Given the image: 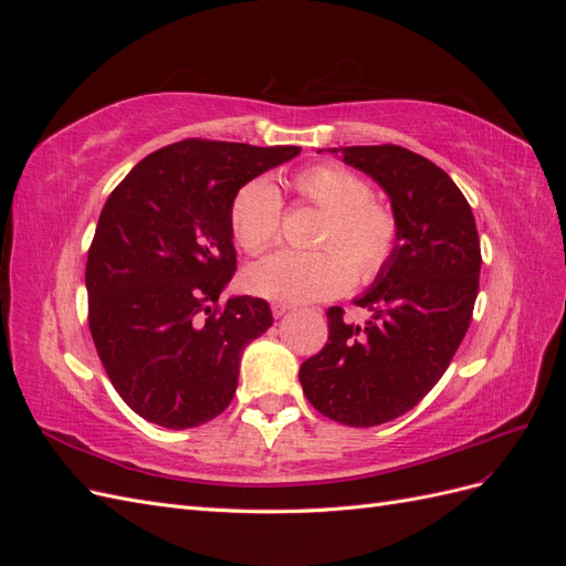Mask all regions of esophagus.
Wrapping results in <instances>:
<instances>
[{"mask_svg": "<svg viewBox=\"0 0 566 566\" xmlns=\"http://www.w3.org/2000/svg\"><path fill=\"white\" fill-rule=\"evenodd\" d=\"M290 310H293V306L285 304V302H273V304H271V312H273V316H276V318H281V316L287 314Z\"/></svg>", "mask_w": 566, "mask_h": 566, "instance_id": "esophagus-1", "label": "esophagus"}]
</instances>
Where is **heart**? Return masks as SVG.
<instances>
[{
    "label": "heart",
    "instance_id": "heart-1",
    "mask_svg": "<svg viewBox=\"0 0 566 566\" xmlns=\"http://www.w3.org/2000/svg\"><path fill=\"white\" fill-rule=\"evenodd\" d=\"M290 188L306 205L325 214L314 252L281 250L245 271L250 293L279 302L328 300L352 285L370 283L382 273L399 241V219L373 198L370 184L335 163L304 167ZM283 202L279 188L252 179L231 200L229 224L235 243L256 254L281 235Z\"/></svg>",
    "mask_w": 566,
    "mask_h": 566
}]
</instances>
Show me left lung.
Wrapping results in <instances>:
<instances>
[{"mask_svg":"<svg viewBox=\"0 0 566 566\" xmlns=\"http://www.w3.org/2000/svg\"><path fill=\"white\" fill-rule=\"evenodd\" d=\"M331 150L385 188L399 241L356 300L370 318L354 325L331 306L328 342L302 364L300 382L325 418L375 427L418 406L447 373L470 328L482 250L470 202L432 160L394 144Z\"/></svg>","mask_w":566,"mask_h":566,"instance_id":"obj_1","label":"left lung"}]
</instances>
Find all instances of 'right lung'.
Listing matches in <instances>:
<instances>
[{"label":"right lung","mask_w":566,"mask_h":566,"mask_svg":"<svg viewBox=\"0 0 566 566\" xmlns=\"http://www.w3.org/2000/svg\"><path fill=\"white\" fill-rule=\"evenodd\" d=\"M300 146L184 139L115 186L87 254L90 331L115 391L144 420L188 430L217 418L241 354L273 323L269 302L231 297L238 188Z\"/></svg>","instance_id":"obj_1"}]
</instances>
